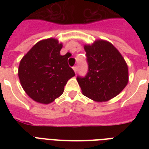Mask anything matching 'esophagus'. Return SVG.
<instances>
[{
	"label": "esophagus",
	"instance_id": "obj_1",
	"mask_svg": "<svg viewBox=\"0 0 149 149\" xmlns=\"http://www.w3.org/2000/svg\"><path fill=\"white\" fill-rule=\"evenodd\" d=\"M77 70H78V68H77V65H75V66H73V70H74V72L77 73Z\"/></svg>",
	"mask_w": 149,
	"mask_h": 149
}]
</instances>
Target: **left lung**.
Segmentation results:
<instances>
[{"label":"left lung","mask_w":149,"mask_h":149,"mask_svg":"<svg viewBox=\"0 0 149 149\" xmlns=\"http://www.w3.org/2000/svg\"><path fill=\"white\" fill-rule=\"evenodd\" d=\"M88 71L77 79L84 96L95 101H107L123 91L128 81V70L118 49L108 42L97 41L85 45Z\"/></svg>","instance_id":"obj_1"}]
</instances>
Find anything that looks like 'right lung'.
<instances>
[{"label": "right lung", "instance_id": "obj_1", "mask_svg": "<svg viewBox=\"0 0 149 149\" xmlns=\"http://www.w3.org/2000/svg\"><path fill=\"white\" fill-rule=\"evenodd\" d=\"M62 44L54 38L36 43L22 58L18 77L28 95L41 104H49L62 95L75 72L68 65L66 55L61 56Z\"/></svg>", "mask_w": 149, "mask_h": 149}]
</instances>
